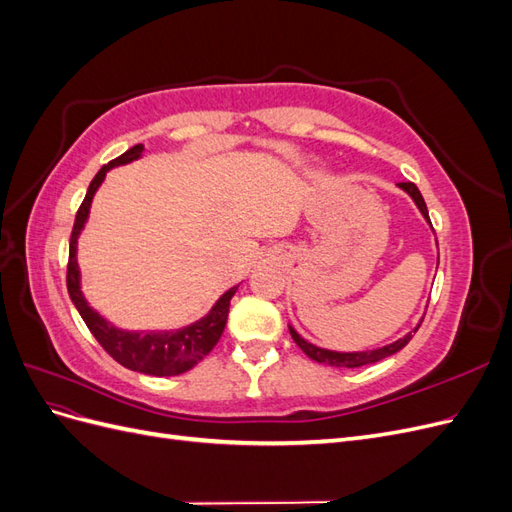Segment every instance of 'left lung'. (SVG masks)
Returning a JSON list of instances; mask_svg holds the SVG:
<instances>
[{
    "instance_id": "left-lung-1",
    "label": "left lung",
    "mask_w": 512,
    "mask_h": 512,
    "mask_svg": "<svg viewBox=\"0 0 512 512\" xmlns=\"http://www.w3.org/2000/svg\"><path fill=\"white\" fill-rule=\"evenodd\" d=\"M397 185L414 200V205L418 207V211L423 213V218H425L427 224L431 226L427 205H425V200H423L421 192H418L416 185H414V183H397ZM421 322H423V320H421ZM421 322L416 324L414 331L406 333L404 337H399L397 342L386 344V346H382V348H374V350H363V352H335V350H327V348H318V346H314V344H309L307 339H303L292 327H288V329H290V335H292V339H294V344H297L312 361L324 363V365H331V367H363V365H369V363H378V361L386 359V356H391V354L399 352L401 348H404V346L410 342L412 333L418 331V327H421Z\"/></svg>"
}]
</instances>
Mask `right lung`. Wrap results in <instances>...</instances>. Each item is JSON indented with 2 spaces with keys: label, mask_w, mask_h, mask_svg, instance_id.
<instances>
[{
  "label": "right lung",
  "mask_w": 512,
  "mask_h": 512,
  "mask_svg": "<svg viewBox=\"0 0 512 512\" xmlns=\"http://www.w3.org/2000/svg\"><path fill=\"white\" fill-rule=\"evenodd\" d=\"M143 145H134L119 158L104 164L94 181L89 183V190L85 194L83 205L76 211V220L70 237V256H68V294L79 309L81 318L85 320L87 329L98 339V344L113 356V359L138 374L149 376H179L183 371L192 369L200 363L205 356L213 350V346L220 342V337L226 327L230 299L235 297L239 286L228 288L222 297L215 301L209 309V314L200 320L188 324V327L173 329V331H126L115 327L113 322L102 318L94 307H89L85 294L81 290V271L79 262H76V243H79L81 230L89 218L91 200L102 185L106 173L115 166L130 164L143 156Z\"/></svg>",
  "instance_id": "add662e5"
}]
</instances>
